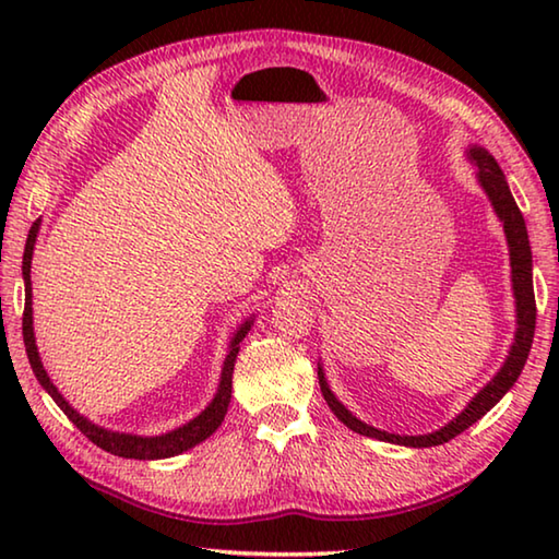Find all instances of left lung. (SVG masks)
I'll use <instances>...</instances> for the list:
<instances>
[{
	"label": "left lung",
	"mask_w": 559,
	"mask_h": 559,
	"mask_svg": "<svg viewBox=\"0 0 559 559\" xmlns=\"http://www.w3.org/2000/svg\"><path fill=\"white\" fill-rule=\"evenodd\" d=\"M468 157L473 159V165L478 167V182L486 189L490 204H493L496 214L500 216L506 229V239L510 246V273H513V293H515V313H518V328H515V343L510 345L508 359L500 367V372L490 380L484 390H480L473 400L468 402L466 409H463L456 419H451L447 427H441L439 431L424 433V437H400V433H386L370 427V424L359 421L357 416L349 414L343 404L335 400V394L330 392V386L325 382L323 367L318 365V380H320V392H323L325 402L330 409L335 412L340 421L345 424L347 429H353L362 437L370 439H380V441H390V443H400V447H412V449H427V447H439V443H447L453 437H459L461 431H466L473 427L480 416L486 412L493 409V406L503 400V394L515 384V380L523 372L525 359L530 355V347H533V335H535V290H533V253H530V241H527V229H525V219L520 214L518 204L510 194L508 182L503 169L498 167L493 155H488L484 147H471Z\"/></svg>",
	"instance_id": "8db88e82"
}]
</instances>
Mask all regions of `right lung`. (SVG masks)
Masks as SVG:
<instances>
[{"mask_svg": "<svg viewBox=\"0 0 559 559\" xmlns=\"http://www.w3.org/2000/svg\"><path fill=\"white\" fill-rule=\"evenodd\" d=\"M39 219L32 224L29 229V239H26L24 246V261H22V273H24V316H22V333H24V345H26V357H29V365L36 374V380L41 382V386L46 392L51 394V400L61 406V412L69 416V419L81 429V433L100 447L103 451L112 453V456H122V459H140V461H153V459H169L177 456L187 449L197 447L204 439H210L212 433L222 427L224 414L229 409L231 402V374H234V362L236 355H239V343L249 333V328L253 320H246V323L236 330V335L229 345V355L224 359L222 367V382L219 390H216L212 404L206 409L194 416L192 421L185 424L169 433H163V437H132V433H118V431H108L103 427H96V424L83 419V416L73 409V406L63 400L56 390L53 382L46 374L41 359H39V349H36V340H34V325H32V253H34V243H36V234H39Z\"/></svg>", "mask_w": 559, "mask_h": 559, "instance_id": "add662e5", "label": "right lung"}]
</instances>
